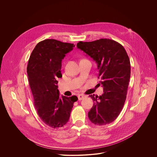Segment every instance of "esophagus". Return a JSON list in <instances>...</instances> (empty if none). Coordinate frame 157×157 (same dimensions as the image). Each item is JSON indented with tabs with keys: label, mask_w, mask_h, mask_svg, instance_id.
<instances>
[{
	"label": "esophagus",
	"mask_w": 157,
	"mask_h": 157,
	"mask_svg": "<svg viewBox=\"0 0 157 157\" xmlns=\"http://www.w3.org/2000/svg\"><path fill=\"white\" fill-rule=\"evenodd\" d=\"M85 97H86V96H85V95H83V94H79V95H78V98L79 100H83Z\"/></svg>",
	"instance_id": "1"
}]
</instances>
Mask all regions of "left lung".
Segmentation results:
<instances>
[{
    "mask_svg": "<svg viewBox=\"0 0 157 157\" xmlns=\"http://www.w3.org/2000/svg\"><path fill=\"white\" fill-rule=\"evenodd\" d=\"M77 46L97 63L98 78L103 87L101 95H90L94 105L89 119L98 126L109 124L119 115L126 99L131 76L128 55L122 45L111 39L79 42Z\"/></svg>",
    "mask_w": 157,
    "mask_h": 157,
    "instance_id": "1",
    "label": "left lung"
}]
</instances>
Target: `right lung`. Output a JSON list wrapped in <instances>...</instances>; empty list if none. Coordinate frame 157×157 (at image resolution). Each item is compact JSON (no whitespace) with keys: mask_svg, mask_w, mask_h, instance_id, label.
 Returning a JSON list of instances; mask_svg holds the SVG:
<instances>
[{"mask_svg":"<svg viewBox=\"0 0 157 157\" xmlns=\"http://www.w3.org/2000/svg\"><path fill=\"white\" fill-rule=\"evenodd\" d=\"M75 45L55 39H46L33 49L27 66V74L34 104L45 124L52 128L65 126L70 117L75 96L59 97L57 79L61 78L62 61Z\"/></svg>","mask_w":157,"mask_h":157,"instance_id":"add662e5","label":"right lung"}]
</instances>
